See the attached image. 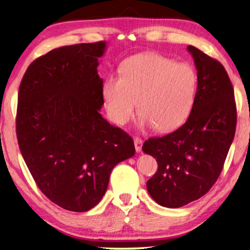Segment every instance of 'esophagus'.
<instances>
[{"label":"esophagus","instance_id":"obj_1","mask_svg":"<svg viewBox=\"0 0 250 250\" xmlns=\"http://www.w3.org/2000/svg\"><path fill=\"white\" fill-rule=\"evenodd\" d=\"M134 144H135L136 151L140 152L141 151V148H143V140H141L139 137H135L134 138Z\"/></svg>","mask_w":250,"mask_h":250}]
</instances>
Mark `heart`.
I'll list each match as a JSON object with an SVG mask.
<instances>
[{"label":"heart","instance_id":"1","mask_svg":"<svg viewBox=\"0 0 250 250\" xmlns=\"http://www.w3.org/2000/svg\"><path fill=\"white\" fill-rule=\"evenodd\" d=\"M197 83V73L191 65L177 63L159 53H141L124 61L120 77L106 78L102 96L114 123H127L138 101L141 125L168 131L181 126L189 116Z\"/></svg>","mask_w":250,"mask_h":250}]
</instances>
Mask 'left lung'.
<instances>
[{
    "instance_id": "obj_1",
    "label": "left lung",
    "mask_w": 250,
    "mask_h": 250,
    "mask_svg": "<svg viewBox=\"0 0 250 250\" xmlns=\"http://www.w3.org/2000/svg\"><path fill=\"white\" fill-rule=\"evenodd\" d=\"M197 68L196 100L185 124L162 137L145 141L143 151L157 159L158 171L147 182L152 199L180 208L199 199L218 180L236 129L234 89L219 61L188 45Z\"/></svg>"
}]
</instances>
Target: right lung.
I'll use <instances>...</instances> for the list:
<instances>
[{
    "instance_id": "obj_1",
    "label": "right lung",
    "mask_w": 250,
    "mask_h": 250,
    "mask_svg": "<svg viewBox=\"0 0 250 250\" xmlns=\"http://www.w3.org/2000/svg\"><path fill=\"white\" fill-rule=\"evenodd\" d=\"M106 42L62 46L28 66L18 91L16 134L40 190L84 212L104 196L113 167L135 154L133 138L100 114L99 58Z\"/></svg>"
}]
</instances>
